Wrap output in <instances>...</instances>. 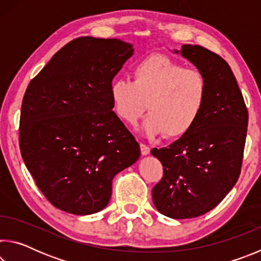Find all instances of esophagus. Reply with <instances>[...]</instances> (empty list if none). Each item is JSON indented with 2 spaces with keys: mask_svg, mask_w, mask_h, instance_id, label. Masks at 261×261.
<instances>
[{
  "mask_svg": "<svg viewBox=\"0 0 261 261\" xmlns=\"http://www.w3.org/2000/svg\"><path fill=\"white\" fill-rule=\"evenodd\" d=\"M140 152L143 155H147V154H149V152H151V148H149L147 145L140 144Z\"/></svg>",
  "mask_w": 261,
  "mask_h": 261,
  "instance_id": "1",
  "label": "esophagus"
}]
</instances>
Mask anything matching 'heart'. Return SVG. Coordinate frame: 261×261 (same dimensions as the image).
Here are the masks:
<instances>
[{
	"label": "heart",
	"instance_id": "b5f03b06",
	"mask_svg": "<svg viewBox=\"0 0 261 261\" xmlns=\"http://www.w3.org/2000/svg\"><path fill=\"white\" fill-rule=\"evenodd\" d=\"M132 76L134 82L118 78L110 85L115 113L122 121L136 125L148 108L143 125L147 136L163 134L175 139L193 129L208 94L204 73L167 55L153 54L136 64Z\"/></svg>",
	"mask_w": 261,
	"mask_h": 261
}]
</instances>
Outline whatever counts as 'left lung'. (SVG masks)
Here are the masks:
<instances>
[{
	"label": "left lung",
	"instance_id": "1",
	"mask_svg": "<svg viewBox=\"0 0 261 261\" xmlns=\"http://www.w3.org/2000/svg\"><path fill=\"white\" fill-rule=\"evenodd\" d=\"M179 53L204 73L208 94L199 121L189 134L168 147L151 151L163 166V176L152 197L161 214L190 219L213 210L236 184L249 113L222 57L198 45H183Z\"/></svg>",
	"mask_w": 261,
	"mask_h": 261
}]
</instances>
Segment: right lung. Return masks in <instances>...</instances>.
I'll list each match as a JSON object with an SVG mask.
<instances>
[{"instance_id": "obj_1", "label": "right lung", "mask_w": 261, "mask_h": 261, "mask_svg": "<svg viewBox=\"0 0 261 261\" xmlns=\"http://www.w3.org/2000/svg\"><path fill=\"white\" fill-rule=\"evenodd\" d=\"M134 48L82 37L56 53L23 98L19 148L53 206L88 215L108 205L113 178L138 160L139 144L113 112V78Z\"/></svg>"}]
</instances>
